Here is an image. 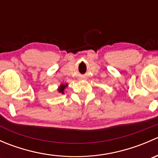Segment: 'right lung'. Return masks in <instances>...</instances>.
I'll list each match as a JSON object with an SVG mask.
<instances>
[{
    "instance_id": "1",
    "label": "right lung",
    "mask_w": 158,
    "mask_h": 158,
    "mask_svg": "<svg viewBox=\"0 0 158 158\" xmlns=\"http://www.w3.org/2000/svg\"><path fill=\"white\" fill-rule=\"evenodd\" d=\"M67 84H66V85H64V84H61V85H60V87H59L58 89V92H60V93H62V94H64V89H66V87H67Z\"/></svg>"
}]
</instances>
